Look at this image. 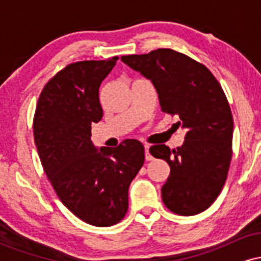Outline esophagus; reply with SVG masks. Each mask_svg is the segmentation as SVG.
Wrapping results in <instances>:
<instances>
[{"label":"esophagus","mask_w":261,"mask_h":261,"mask_svg":"<svg viewBox=\"0 0 261 261\" xmlns=\"http://www.w3.org/2000/svg\"><path fill=\"white\" fill-rule=\"evenodd\" d=\"M145 157H146V161L153 160V157H152L151 153H149V145H145Z\"/></svg>","instance_id":"34e87169"}]
</instances>
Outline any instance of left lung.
Listing matches in <instances>:
<instances>
[{
	"mask_svg": "<svg viewBox=\"0 0 261 261\" xmlns=\"http://www.w3.org/2000/svg\"><path fill=\"white\" fill-rule=\"evenodd\" d=\"M121 61L153 83L162 112L178 115L176 125L185 130L180 147L149 148L170 167L162 187L164 205L181 216L205 211L222 190L232 158L233 118L222 87L206 66L172 49Z\"/></svg>",
	"mask_w": 261,
	"mask_h": 261,
	"instance_id": "1",
	"label": "left lung"
}]
</instances>
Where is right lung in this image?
Here are the masks:
<instances>
[{
  "mask_svg": "<svg viewBox=\"0 0 261 261\" xmlns=\"http://www.w3.org/2000/svg\"><path fill=\"white\" fill-rule=\"evenodd\" d=\"M118 59L66 66L45 85L33 121L39 158L59 199L80 220L97 227L124 218L128 187L145 162L140 141L98 149L91 140L92 124L103 116L100 83Z\"/></svg>",
  "mask_w": 261,
  "mask_h": 261,
  "instance_id": "1",
  "label": "right lung"
}]
</instances>
